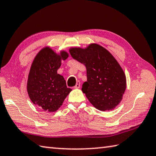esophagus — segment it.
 Instances as JSON below:
<instances>
[{"mask_svg":"<svg viewBox=\"0 0 156 156\" xmlns=\"http://www.w3.org/2000/svg\"><path fill=\"white\" fill-rule=\"evenodd\" d=\"M80 86H81V83H80V81H78L77 82H76L75 86L74 87V88H80Z\"/></svg>","mask_w":156,"mask_h":156,"instance_id":"obj_1","label":"esophagus"}]
</instances>
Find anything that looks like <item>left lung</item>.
I'll use <instances>...</instances> for the list:
<instances>
[{
	"label": "left lung",
	"mask_w": 156,
	"mask_h": 156,
	"mask_svg": "<svg viewBox=\"0 0 156 156\" xmlns=\"http://www.w3.org/2000/svg\"><path fill=\"white\" fill-rule=\"evenodd\" d=\"M70 54L86 66L87 81L81 90L89 101L101 111L115 108L126 89L125 75L115 58L97 44L85 49L70 48Z\"/></svg>",
	"instance_id": "8db88e82"
}]
</instances>
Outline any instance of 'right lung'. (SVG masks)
I'll use <instances>...</instances> for the list:
<instances>
[{"mask_svg":"<svg viewBox=\"0 0 156 156\" xmlns=\"http://www.w3.org/2000/svg\"><path fill=\"white\" fill-rule=\"evenodd\" d=\"M68 57L66 52L57 55L46 47L37 53L32 63L27 92L31 101L42 110L56 111L72 90L67 88L64 78L57 73L62 59L65 60Z\"/></svg>","mask_w":156,"mask_h":156,"instance_id":"1","label":"right lung"}]
</instances>
